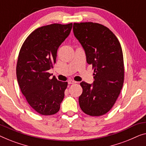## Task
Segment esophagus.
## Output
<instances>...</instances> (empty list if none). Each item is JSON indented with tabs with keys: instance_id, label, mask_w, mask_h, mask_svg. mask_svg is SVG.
Returning <instances> with one entry per match:
<instances>
[{
	"instance_id": "obj_1",
	"label": "esophagus",
	"mask_w": 146,
	"mask_h": 146,
	"mask_svg": "<svg viewBox=\"0 0 146 146\" xmlns=\"http://www.w3.org/2000/svg\"><path fill=\"white\" fill-rule=\"evenodd\" d=\"M74 83H76V82L75 81H73V80H69L68 81V84H74Z\"/></svg>"
}]
</instances>
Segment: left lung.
I'll return each instance as SVG.
<instances>
[{
  "label": "left lung",
  "mask_w": 146,
  "mask_h": 146,
  "mask_svg": "<svg viewBox=\"0 0 146 146\" xmlns=\"http://www.w3.org/2000/svg\"><path fill=\"white\" fill-rule=\"evenodd\" d=\"M73 30L94 72L93 83H81L80 107L89 116H102L113 106L124 83L122 48L116 36L102 24L74 23Z\"/></svg>",
  "instance_id": "1"
}]
</instances>
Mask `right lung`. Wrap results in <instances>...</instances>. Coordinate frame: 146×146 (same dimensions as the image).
Here are the masks:
<instances>
[{
	"instance_id": "add662e5",
	"label": "right lung",
	"mask_w": 146,
	"mask_h": 146,
	"mask_svg": "<svg viewBox=\"0 0 146 146\" xmlns=\"http://www.w3.org/2000/svg\"><path fill=\"white\" fill-rule=\"evenodd\" d=\"M73 24H53L30 34L20 50L16 77L22 93L38 113L52 115L59 110L67 82L50 79L57 52L70 34Z\"/></svg>"
}]
</instances>
